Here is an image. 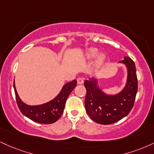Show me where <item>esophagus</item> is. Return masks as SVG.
<instances>
[{"label": "esophagus", "instance_id": "esophagus-1", "mask_svg": "<svg viewBox=\"0 0 154 154\" xmlns=\"http://www.w3.org/2000/svg\"><path fill=\"white\" fill-rule=\"evenodd\" d=\"M83 82H84V80H83V78H82V77H79V78L77 79V83L78 84H82Z\"/></svg>", "mask_w": 154, "mask_h": 154}]
</instances>
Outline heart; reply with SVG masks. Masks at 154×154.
I'll return each mask as SVG.
<instances>
[{
  "label": "heart",
  "instance_id": "obj_1",
  "mask_svg": "<svg viewBox=\"0 0 154 154\" xmlns=\"http://www.w3.org/2000/svg\"><path fill=\"white\" fill-rule=\"evenodd\" d=\"M98 53V49H96V48H90V49H88L85 52V57L88 59H93L94 57H96V55ZM105 54H100L98 57L96 59L95 62V65L97 66H99L102 65L103 64V62H105Z\"/></svg>",
  "mask_w": 154,
  "mask_h": 154
}]
</instances>
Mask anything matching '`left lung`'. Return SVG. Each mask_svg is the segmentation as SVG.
I'll return each instance as SVG.
<instances>
[{"instance_id":"8db88e82","label":"left lung","mask_w":154,"mask_h":154,"mask_svg":"<svg viewBox=\"0 0 154 154\" xmlns=\"http://www.w3.org/2000/svg\"><path fill=\"white\" fill-rule=\"evenodd\" d=\"M123 63L128 68V80L125 88L119 94L107 95L97 87L94 79L85 80L86 112L93 121L102 125H109L119 121L128 116L134 105L138 91L136 65L130 57H125Z\"/></svg>"}]
</instances>
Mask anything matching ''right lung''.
<instances>
[{"instance_id": "add662e5", "label": "right lung", "mask_w": 154, "mask_h": 154, "mask_svg": "<svg viewBox=\"0 0 154 154\" xmlns=\"http://www.w3.org/2000/svg\"><path fill=\"white\" fill-rule=\"evenodd\" d=\"M76 85L77 81L75 79L72 82L66 83L64 85L59 95L52 100L43 105L31 106L25 104L21 100L16 92L15 83L14 82L16 100L22 114L33 121L43 124L54 123L61 117L64 112L66 99Z\"/></svg>"}]
</instances>
